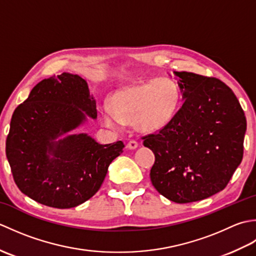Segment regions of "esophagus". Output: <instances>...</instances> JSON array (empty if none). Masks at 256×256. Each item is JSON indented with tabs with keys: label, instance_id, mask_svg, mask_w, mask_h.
Returning <instances> with one entry per match:
<instances>
[{
	"label": "esophagus",
	"instance_id": "1",
	"mask_svg": "<svg viewBox=\"0 0 256 256\" xmlns=\"http://www.w3.org/2000/svg\"><path fill=\"white\" fill-rule=\"evenodd\" d=\"M126 146H128V148H130V150H135L138 146V143L135 140H128V143Z\"/></svg>",
	"mask_w": 256,
	"mask_h": 256
}]
</instances>
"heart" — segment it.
<instances>
[{
    "instance_id": "b5f03b06",
    "label": "heart",
    "mask_w": 256,
    "mask_h": 256,
    "mask_svg": "<svg viewBox=\"0 0 256 256\" xmlns=\"http://www.w3.org/2000/svg\"><path fill=\"white\" fill-rule=\"evenodd\" d=\"M180 103L182 91L176 81L160 77L116 92L108 100L111 112H103L101 120L110 128L134 124L142 132H156L172 122Z\"/></svg>"
}]
</instances>
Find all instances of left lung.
<instances>
[{
  "label": "left lung",
  "mask_w": 256,
  "mask_h": 256,
  "mask_svg": "<svg viewBox=\"0 0 256 256\" xmlns=\"http://www.w3.org/2000/svg\"><path fill=\"white\" fill-rule=\"evenodd\" d=\"M179 77L184 104L165 128L142 136L155 154L150 182L167 199L188 204L224 190L243 158L246 118L233 91L218 78Z\"/></svg>",
  "instance_id": "obj_1"
}]
</instances>
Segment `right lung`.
Masks as SVG:
<instances>
[{
  "label": "right lung",
  "mask_w": 256,
  "mask_h": 256,
  "mask_svg": "<svg viewBox=\"0 0 256 256\" xmlns=\"http://www.w3.org/2000/svg\"><path fill=\"white\" fill-rule=\"evenodd\" d=\"M84 111L96 118V101L86 80L70 74L42 80L15 108L6 157L16 186L30 199L58 209L81 204L100 189L123 152L121 140L101 145L86 134L54 142L84 121Z\"/></svg>",
  "instance_id": "1"
}]
</instances>
